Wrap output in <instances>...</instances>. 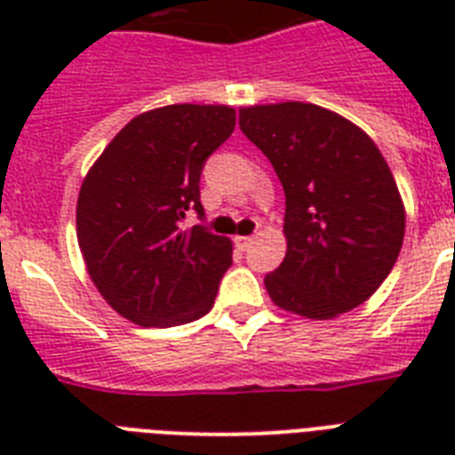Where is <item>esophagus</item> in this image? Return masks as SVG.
Listing matches in <instances>:
<instances>
[{
	"label": "esophagus",
	"mask_w": 455,
	"mask_h": 455,
	"mask_svg": "<svg viewBox=\"0 0 455 455\" xmlns=\"http://www.w3.org/2000/svg\"><path fill=\"white\" fill-rule=\"evenodd\" d=\"M252 243H255V238H252V235H238V238H235V245H238L241 250H248Z\"/></svg>",
	"instance_id": "34e87169"
}]
</instances>
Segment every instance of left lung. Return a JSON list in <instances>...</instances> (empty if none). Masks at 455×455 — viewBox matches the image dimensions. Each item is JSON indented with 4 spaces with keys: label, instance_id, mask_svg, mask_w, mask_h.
<instances>
[{
    "label": "left lung",
    "instance_id": "left-lung-1",
    "mask_svg": "<svg viewBox=\"0 0 455 455\" xmlns=\"http://www.w3.org/2000/svg\"><path fill=\"white\" fill-rule=\"evenodd\" d=\"M238 116L285 191L288 250L264 278L271 302L314 321L356 309L389 276L406 231L389 164L361 127L314 103L248 106Z\"/></svg>",
    "mask_w": 455,
    "mask_h": 455
}]
</instances>
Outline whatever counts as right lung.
I'll list each match as a JSON object with an SVG mask.
<instances>
[{
    "label": "right lung",
    "instance_id": "right-lung-1",
    "mask_svg": "<svg viewBox=\"0 0 455 455\" xmlns=\"http://www.w3.org/2000/svg\"><path fill=\"white\" fill-rule=\"evenodd\" d=\"M235 127L231 106L174 103L127 123L77 196V243L96 291L127 321L170 328L212 309L234 245L203 227L200 172Z\"/></svg>",
    "mask_w": 455,
    "mask_h": 455
}]
</instances>
